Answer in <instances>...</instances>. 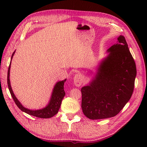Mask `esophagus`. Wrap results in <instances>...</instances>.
<instances>
[{
	"label": "esophagus",
	"mask_w": 147,
	"mask_h": 147,
	"mask_svg": "<svg viewBox=\"0 0 147 147\" xmlns=\"http://www.w3.org/2000/svg\"><path fill=\"white\" fill-rule=\"evenodd\" d=\"M83 82V77L81 74H76L74 77V83L76 86L79 87L82 85Z\"/></svg>",
	"instance_id": "esophagus-1"
}]
</instances>
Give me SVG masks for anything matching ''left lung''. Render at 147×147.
Returning <instances> with one entry per match:
<instances>
[{
	"label": "left lung",
	"mask_w": 147,
	"mask_h": 147,
	"mask_svg": "<svg viewBox=\"0 0 147 147\" xmlns=\"http://www.w3.org/2000/svg\"><path fill=\"white\" fill-rule=\"evenodd\" d=\"M95 77L81 89L83 114L90 119L114 117L129 100L136 76L135 62L124 36L107 50Z\"/></svg>",
	"instance_id": "8db88e82"
}]
</instances>
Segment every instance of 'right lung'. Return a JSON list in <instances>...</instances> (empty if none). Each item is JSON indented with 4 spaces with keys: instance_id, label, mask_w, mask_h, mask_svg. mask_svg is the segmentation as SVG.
Instances as JSON below:
<instances>
[{
    "instance_id": "1",
    "label": "right lung",
    "mask_w": 147,
    "mask_h": 147,
    "mask_svg": "<svg viewBox=\"0 0 147 147\" xmlns=\"http://www.w3.org/2000/svg\"><path fill=\"white\" fill-rule=\"evenodd\" d=\"M15 51L13 52V54L12 55L11 57V60L13 57ZM11 63L9 64V66L8 68V72H7V85L9 87V92L11 93V95L12 96V98H13L14 101L15 102V104L17 105L19 109L26 112L28 114H30L31 115H33V116H35L39 118H51L54 116L56 114H57L59 111V109L61 107V102L62 99H63L64 96H65V93L64 90V83L66 81V79L61 81V82H59L56 85H55L54 90H53L52 94L51 96V98L50 100V102L47 106H46L45 108L42 109H39V110H30V109H26L23 105L21 104V103L19 102L17 98L14 95L13 92H12V90L11 88V83H10V80H9V74H10V68H11Z\"/></svg>"
}]
</instances>
